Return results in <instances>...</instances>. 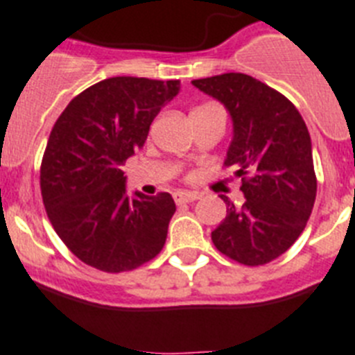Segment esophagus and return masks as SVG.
I'll use <instances>...</instances> for the list:
<instances>
[{
  "label": "esophagus",
  "mask_w": 355,
  "mask_h": 355,
  "mask_svg": "<svg viewBox=\"0 0 355 355\" xmlns=\"http://www.w3.org/2000/svg\"><path fill=\"white\" fill-rule=\"evenodd\" d=\"M174 199L178 205H184V203H192V201L199 199V196L198 194H187V192H175Z\"/></svg>",
  "instance_id": "1"
}]
</instances>
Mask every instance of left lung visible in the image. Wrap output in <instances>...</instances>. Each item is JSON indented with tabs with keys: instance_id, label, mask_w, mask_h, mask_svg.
<instances>
[{
	"instance_id": "left-lung-1",
	"label": "left lung",
	"mask_w": 355,
	"mask_h": 355,
	"mask_svg": "<svg viewBox=\"0 0 355 355\" xmlns=\"http://www.w3.org/2000/svg\"><path fill=\"white\" fill-rule=\"evenodd\" d=\"M219 99L234 121L225 166L236 168L247 201L227 203V218L212 232L221 254L261 266L285 254L314 209L315 181L309 128L292 101L259 79L239 72L194 79Z\"/></svg>"
}]
</instances>
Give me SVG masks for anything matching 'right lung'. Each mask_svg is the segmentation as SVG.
<instances>
[{
    "instance_id": "right-lung-1",
    "label": "right lung",
    "mask_w": 355,
    "mask_h": 355,
    "mask_svg": "<svg viewBox=\"0 0 355 355\" xmlns=\"http://www.w3.org/2000/svg\"><path fill=\"white\" fill-rule=\"evenodd\" d=\"M178 90V79H103L78 94L52 127L40 171L46 216L67 248L98 270H134L165 245L174 199L168 192L130 199L121 166Z\"/></svg>"
}]
</instances>
